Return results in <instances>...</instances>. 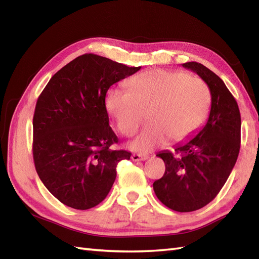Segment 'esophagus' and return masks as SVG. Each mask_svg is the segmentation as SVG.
Returning <instances> with one entry per match:
<instances>
[{"label": "esophagus", "mask_w": 259, "mask_h": 259, "mask_svg": "<svg viewBox=\"0 0 259 259\" xmlns=\"http://www.w3.org/2000/svg\"><path fill=\"white\" fill-rule=\"evenodd\" d=\"M131 159H133L134 161H145L148 159V156L139 155V153H134V155L131 156Z\"/></svg>", "instance_id": "obj_1"}]
</instances>
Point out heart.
I'll return each mask as SVG.
<instances>
[{
	"mask_svg": "<svg viewBox=\"0 0 259 259\" xmlns=\"http://www.w3.org/2000/svg\"><path fill=\"white\" fill-rule=\"evenodd\" d=\"M128 91L110 89L106 108L117 129L133 136L144 122L146 128L131 141L135 151L148 153L171 138L184 142L205 123L210 107V93L201 79L179 71L149 70L131 78Z\"/></svg>",
	"mask_w": 259,
	"mask_h": 259,
	"instance_id": "heart-1",
	"label": "heart"
}]
</instances>
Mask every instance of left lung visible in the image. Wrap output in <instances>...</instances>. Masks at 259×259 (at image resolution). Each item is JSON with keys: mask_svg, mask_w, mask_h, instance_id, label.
I'll list each match as a JSON object with an SVG mask.
<instances>
[{"mask_svg": "<svg viewBox=\"0 0 259 259\" xmlns=\"http://www.w3.org/2000/svg\"><path fill=\"white\" fill-rule=\"evenodd\" d=\"M206 82L211 96L206 124L191 140L158 153L166 171L153 183L164 206L179 212L205 207L218 195L237 160L240 148V112L224 81L198 62L181 64Z\"/></svg>", "mask_w": 259, "mask_h": 259, "instance_id": "left-lung-1", "label": "left lung"}]
</instances>
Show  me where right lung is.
Masks as SVG:
<instances>
[{
  "mask_svg": "<svg viewBox=\"0 0 259 259\" xmlns=\"http://www.w3.org/2000/svg\"><path fill=\"white\" fill-rule=\"evenodd\" d=\"M141 67L83 54L59 70L37 99L33 115V159L47 189L71 208L99 205L131 153L118 144L106 108L109 88Z\"/></svg>",
  "mask_w": 259,
  "mask_h": 259,
  "instance_id": "right-lung-1",
  "label": "right lung"
}]
</instances>
